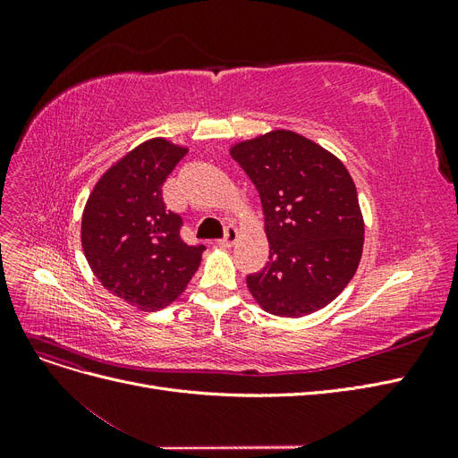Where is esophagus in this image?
Wrapping results in <instances>:
<instances>
[{"label":"esophagus","instance_id":"esophagus-1","mask_svg":"<svg viewBox=\"0 0 458 458\" xmlns=\"http://www.w3.org/2000/svg\"><path fill=\"white\" fill-rule=\"evenodd\" d=\"M237 241H239V231L231 225L225 229V237L217 241V244H219V248H231Z\"/></svg>","mask_w":458,"mask_h":458}]
</instances>
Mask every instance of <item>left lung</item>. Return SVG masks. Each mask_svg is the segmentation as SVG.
<instances>
[{
	"label": "left lung",
	"mask_w": 458,
	"mask_h": 458,
	"mask_svg": "<svg viewBox=\"0 0 458 458\" xmlns=\"http://www.w3.org/2000/svg\"><path fill=\"white\" fill-rule=\"evenodd\" d=\"M229 155L259 192L269 261L248 275L258 306L279 317L323 310L348 286L365 244L357 189L342 160L290 130L237 141Z\"/></svg>",
	"instance_id": "8db88e82"
}]
</instances>
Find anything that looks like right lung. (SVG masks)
Wrapping results in <instances>:
<instances>
[{"instance_id": "1", "label": "right lung", "mask_w": 458, "mask_h": 458, "mask_svg": "<svg viewBox=\"0 0 458 458\" xmlns=\"http://www.w3.org/2000/svg\"><path fill=\"white\" fill-rule=\"evenodd\" d=\"M187 147L152 137L97 179L81 212V248L93 275L131 308L157 311L183 294L204 246L179 239L182 217L165 210L162 185Z\"/></svg>"}]
</instances>
